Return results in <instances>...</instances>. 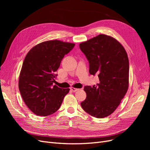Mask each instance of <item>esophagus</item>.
I'll return each mask as SVG.
<instances>
[{
	"mask_svg": "<svg viewBox=\"0 0 150 150\" xmlns=\"http://www.w3.org/2000/svg\"><path fill=\"white\" fill-rule=\"evenodd\" d=\"M70 89L72 92H76V91H77L79 90V89H78V88H72V87H71Z\"/></svg>",
	"mask_w": 150,
	"mask_h": 150,
	"instance_id": "esophagus-1",
	"label": "esophagus"
}]
</instances>
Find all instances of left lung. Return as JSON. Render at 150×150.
Returning <instances> with one entry per match:
<instances>
[{
	"label": "left lung",
	"instance_id": "8db88e82",
	"mask_svg": "<svg viewBox=\"0 0 150 150\" xmlns=\"http://www.w3.org/2000/svg\"><path fill=\"white\" fill-rule=\"evenodd\" d=\"M89 64V73L97 74L99 83L84 86L86 98L81 107L91 116L103 118L119 106L128 89L129 60L123 46L104 34L79 44Z\"/></svg>",
	"mask_w": 150,
	"mask_h": 150
}]
</instances>
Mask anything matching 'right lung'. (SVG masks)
Instances as JSON below:
<instances>
[{
    "label": "right lung",
    "instance_id": "add662e5",
    "mask_svg": "<svg viewBox=\"0 0 150 150\" xmlns=\"http://www.w3.org/2000/svg\"><path fill=\"white\" fill-rule=\"evenodd\" d=\"M74 44L48 40L32 48L22 66L19 89L25 104L38 116H46L60 108L69 89L54 85L62 58Z\"/></svg>",
    "mask_w": 150,
    "mask_h": 150
}]
</instances>
